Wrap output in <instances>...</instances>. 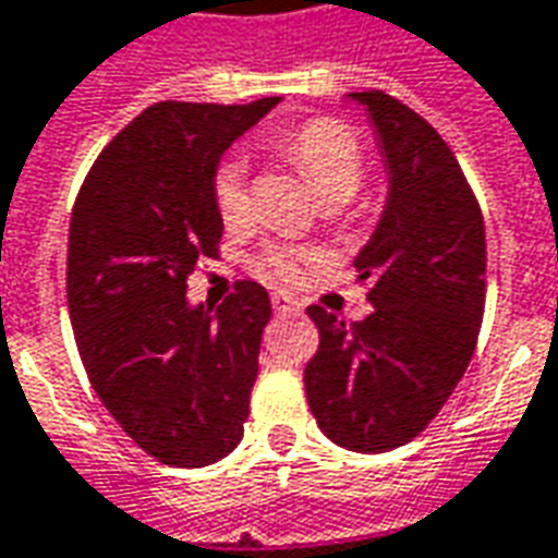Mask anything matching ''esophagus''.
<instances>
[{"label":"esophagus","instance_id":"obj_1","mask_svg":"<svg viewBox=\"0 0 558 558\" xmlns=\"http://www.w3.org/2000/svg\"><path fill=\"white\" fill-rule=\"evenodd\" d=\"M271 308H275V314H299V302L293 295L275 293L271 295Z\"/></svg>","mask_w":558,"mask_h":558}]
</instances>
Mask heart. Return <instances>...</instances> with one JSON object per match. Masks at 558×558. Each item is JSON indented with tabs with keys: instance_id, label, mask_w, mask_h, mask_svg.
Segmentation results:
<instances>
[{
	"instance_id": "1",
	"label": "heart",
	"mask_w": 558,
	"mask_h": 558,
	"mask_svg": "<svg viewBox=\"0 0 558 558\" xmlns=\"http://www.w3.org/2000/svg\"><path fill=\"white\" fill-rule=\"evenodd\" d=\"M280 149L293 158L299 168L305 170L311 185L317 189V195L324 204H344L348 198L357 195L363 183V151H360L357 136L344 128L342 121L314 119L302 128H295L293 134L280 140ZM214 204L216 214L222 219L226 229L244 226L250 216V183L247 168L241 158H226L214 173ZM314 263V253L305 247H290L278 244L268 247L259 259L265 278L280 280V283H293L305 275V268Z\"/></svg>"
}]
</instances>
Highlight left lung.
I'll use <instances>...</instances> for the list:
<instances>
[{"label":"left lung","mask_w":558,"mask_h":558,"mask_svg":"<svg viewBox=\"0 0 558 558\" xmlns=\"http://www.w3.org/2000/svg\"><path fill=\"white\" fill-rule=\"evenodd\" d=\"M388 170V204L354 268L373 314L344 324L320 305L305 393L320 430L351 452L415 439L468 369L486 308L483 210L446 140L385 90H360Z\"/></svg>","instance_id":"8db88e82"}]
</instances>
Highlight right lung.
I'll return each mask as SVG.
<instances>
[{
	"instance_id": "obj_1",
	"label": "right lung",
	"mask_w": 558,
	"mask_h": 558,
	"mask_svg": "<svg viewBox=\"0 0 558 558\" xmlns=\"http://www.w3.org/2000/svg\"><path fill=\"white\" fill-rule=\"evenodd\" d=\"M278 104L143 109L72 207L66 302L85 373L121 430L170 468H207L244 437L271 302L238 280L216 311L189 305L185 280L222 238V151Z\"/></svg>"
}]
</instances>
